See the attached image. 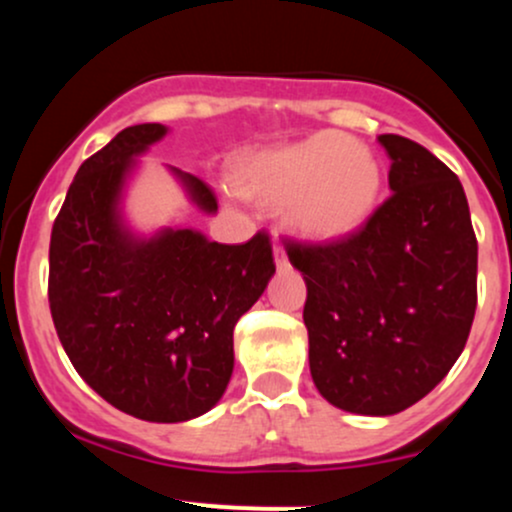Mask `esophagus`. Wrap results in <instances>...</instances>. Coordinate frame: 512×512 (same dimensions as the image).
Masks as SVG:
<instances>
[{
    "mask_svg": "<svg viewBox=\"0 0 512 512\" xmlns=\"http://www.w3.org/2000/svg\"><path fill=\"white\" fill-rule=\"evenodd\" d=\"M274 262H276V267H279V269L289 267V257H286V250L281 248L279 243L274 245Z\"/></svg>",
    "mask_w": 512,
    "mask_h": 512,
    "instance_id": "1",
    "label": "esophagus"
}]
</instances>
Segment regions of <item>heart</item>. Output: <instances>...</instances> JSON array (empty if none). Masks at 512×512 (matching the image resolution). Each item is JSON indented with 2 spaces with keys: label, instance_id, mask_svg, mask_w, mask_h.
<instances>
[{
  "label": "heart",
  "instance_id": "obj_1",
  "mask_svg": "<svg viewBox=\"0 0 512 512\" xmlns=\"http://www.w3.org/2000/svg\"><path fill=\"white\" fill-rule=\"evenodd\" d=\"M243 182L264 202H286V219L305 236L330 240L368 219L383 175L368 146L320 132L252 158Z\"/></svg>",
  "mask_w": 512,
  "mask_h": 512
}]
</instances>
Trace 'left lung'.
<instances>
[{
  "label": "left lung",
  "instance_id": "1",
  "mask_svg": "<svg viewBox=\"0 0 512 512\" xmlns=\"http://www.w3.org/2000/svg\"><path fill=\"white\" fill-rule=\"evenodd\" d=\"M378 142L392 195L346 236H284L308 286L315 387L366 416L426 397L460 358L477 310V236L460 178L407 137Z\"/></svg>",
  "mask_w": 512,
  "mask_h": 512
}]
</instances>
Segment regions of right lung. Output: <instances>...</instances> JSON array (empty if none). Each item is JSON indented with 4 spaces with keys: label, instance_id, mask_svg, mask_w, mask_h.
<instances>
[{
    "label": "right lung",
    "instance_id": "add662e5",
    "mask_svg": "<svg viewBox=\"0 0 512 512\" xmlns=\"http://www.w3.org/2000/svg\"><path fill=\"white\" fill-rule=\"evenodd\" d=\"M149 122L81 163L52 223L48 301L76 373L137 419L178 424L219 402L233 373V330L276 264L272 238L223 245L182 228L134 240L115 214L132 156L161 139ZM202 209L216 192L180 173Z\"/></svg>",
    "mask_w": 512,
    "mask_h": 512
}]
</instances>
